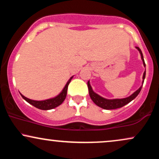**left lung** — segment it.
I'll return each instance as SVG.
<instances>
[{
    "mask_svg": "<svg viewBox=\"0 0 159 159\" xmlns=\"http://www.w3.org/2000/svg\"><path fill=\"white\" fill-rule=\"evenodd\" d=\"M136 48L139 51L140 56H141V59L143 61V63L144 67L146 66L145 62H144L143 60V54H142L141 50H140L139 47H136ZM146 76V71L143 72V84L144 81V78H145ZM142 86L138 89V90H136L134 93L131 95L130 96L127 98H115V99H107V98H105L102 96H100L99 95H98L97 93L93 92V90L92 87L90 84V82H87V87H88V90H89V94H90V96L91 98V99L93 100V102L96 104V105H98V107H102L103 109H106V110H112V109H116V108H120V107H123L124 105H127L128 103L130 102L131 101H132L134 98H136V96L139 94V93L140 92L142 88Z\"/></svg>",
    "mask_w": 159,
    "mask_h": 159,
    "instance_id": "obj_1",
    "label": "left lung"
}]
</instances>
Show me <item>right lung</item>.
Instances as JSON below:
<instances>
[{
  "label": "right lung",
  "instance_id": "obj_1",
  "mask_svg": "<svg viewBox=\"0 0 159 159\" xmlns=\"http://www.w3.org/2000/svg\"><path fill=\"white\" fill-rule=\"evenodd\" d=\"M72 77L70 78V79L67 81L66 84L63 88V90H62V92L60 93L58 96H57L56 97L52 98H49V99H46V100H43V101H36V100H32L30 99V98L25 97L22 94H21V97H22L25 101H27V102L30 105H34V107H37V108L41 109V110H51V109L54 108V107L59 106L60 105H61L62 103L63 102V101L65 100L66 97V94H67V89H68V86L70 83Z\"/></svg>",
  "mask_w": 159,
  "mask_h": 159
}]
</instances>
